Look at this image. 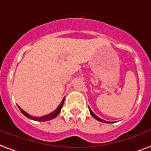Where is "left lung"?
Instances as JSON below:
<instances>
[{
  "instance_id": "left-lung-1",
  "label": "left lung",
  "mask_w": 151,
  "mask_h": 151,
  "mask_svg": "<svg viewBox=\"0 0 151 151\" xmlns=\"http://www.w3.org/2000/svg\"><path fill=\"white\" fill-rule=\"evenodd\" d=\"M89 109H90V114H91V115H92L93 117V118H95V119H97V120H98V121L101 122H106V123H110V122H106V121H105V120H103V119H101V118H98V116L95 115V114H93V113L92 110H90V107H89Z\"/></svg>"
}]
</instances>
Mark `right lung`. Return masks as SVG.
<instances>
[{"instance_id": "1", "label": "right lung", "mask_w": 151, "mask_h": 151, "mask_svg": "<svg viewBox=\"0 0 151 151\" xmlns=\"http://www.w3.org/2000/svg\"><path fill=\"white\" fill-rule=\"evenodd\" d=\"M64 101H65V98L62 99V101H61V104L59 105L58 108L56 109L54 111H53L52 113H50L47 115H45V116H42V117H34V116H31L30 114H27V113L24 111V110H22V108L20 106L19 107V109L21 110V112L24 114L25 117H27L28 118H29V119H32V120H34V121H37V122H45V121H50L51 119H53V118H55L58 115L59 113L61 112V110L62 106H63V104H64Z\"/></svg>"}]
</instances>
